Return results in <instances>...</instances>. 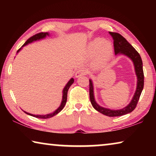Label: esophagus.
I'll return each instance as SVG.
<instances>
[{
    "mask_svg": "<svg viewBox=\"0 0 156 156\" xmlns=\"http://www.w3.org/2000/svg\"><path fill=\"white\" fill-rule=\"evenodd\" d=\"M87 73V71L86 69H78L77 72H76L75 73V77L76 78H79L80 77L82 76H84Z\"/></svg>",
    "mask_w": 156,
    "mask_h": 156,
    "instance_id": "34e87169",
    "label": "esophagus"
}]
</instances>
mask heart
<instances>
[{
    "label": "heart",
    "instance_id": "obj_1",
    "mask_svg": "<svg viewBox=\"0 0 156 156\" xmlns=\"http://www.w3.org/2000/svg\"><path fill=\"white\" fill-rule=\"evenodd\" d=\"M86 54L90 57L95 56L94 65L100 67L106 64L113 54V47L109 41L97 38L89 42L87 46Z\"/></svg>",
    "mask_w": 156,
    "mask_h": 156
}]
</instances>
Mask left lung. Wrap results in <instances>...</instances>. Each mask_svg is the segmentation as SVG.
<instances>
[{
  "mask_svg": "<svg viewBox=\"0 0 156 156\" xmlns=\"http://www.w3.org/2000/svg\"><path fill=\"white\" fill-rule=\"evenodd\" d=\"M109 34L112 36L113 40L114 51L116 56L124 55L128 57L133 63L134 69L137 77L136 89L131 102L125 107L120 109H111L100 106L97 103L94 97V83L91 79H89V98L92 106L98 112L109 117L121 116L133 112L138 103L142 89L144 87V73L142 67V61L141 57L138 52L133 48L131 44L122 36L120 34L115 32H111Z\"/></svg>",
  "mask_w": 156,
  "mask_h": 156,
  "instance_id": "1",
  "label": "left lung"
}]
</instances>
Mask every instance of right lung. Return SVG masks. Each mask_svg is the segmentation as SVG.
<instances>
[{
    "label": "right lung",
    "mask_w": 156,
    "mask_h": 156,
    "mask_svg": "<svg viewBox=\"0 0 156 156\" xmlns=\"http://www.w3.org/2000/svg\"><path fill=\"white\" fill-rule=\"evenodd\" d=\"M47 36H50V34L48 32H46V33L41 32V33L36 34V35H34L32 37H31V38H29L28 40L24 43V44H23V45L18 50L17 54L20 51L21 49H23V47L27 45L28 44L33 43V42L38 41L42 40V39L45 38ZM73 82H74V79L72 78L69 80L68 81V83L66 84V85L65 86V87L62 90V98L61 103H60V105L59 106V107L56 110H55L54 112L48 113V114H46V115H35V114H31V113L26 112H25V111H23V112L27 113V114L30 115L34 116V117H36V118H43V119H47V118H51V117H53V116L56 115V114H58V113L60 112V111H61L63 109V108H64L65 105H66V102H67V92H68L69 89L71 85H72V84L73 83Z\"/></svg>",
    "instance_id": "obj_1"
}]
</instances>
